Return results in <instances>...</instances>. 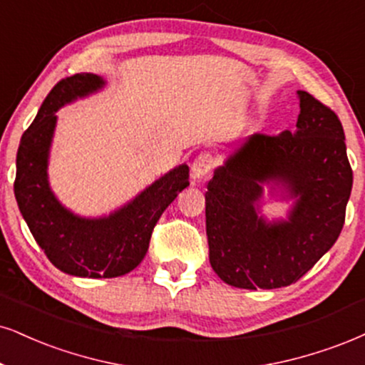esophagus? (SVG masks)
<instances>
[{
    "label": "esophagus",
    "instance_id": "1",
    "mask_svg": "<svg viewBox=\"0 0 365 365\" xmlns=\"http://www.w3.org/2000/svg\"><path fill=\"white\" fill-rule=\"evenodd\" d=\"M215 165V157L210 154V152H201L200 155L196 157L195 162L191 165V175L192 179H201L205 178L206 174L213 169Z\"/></svg>",
    "mask_w": 365,
    "mask_h": 365
}]
</instances>
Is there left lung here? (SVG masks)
I'll list each match as a JSON object with an SVG mask.
<instances>
[{
	"instance_id": "left-lung-1",
	"label": "left lung",
	"mask_w": 365,
	"mask_h": 365,
	"mask_svg": "<svg viewBox=\"0 0 365 365\" xmlns=\"http://www.w3.org/2000/svg\"><path fill=\"white\" fill-rule=\"evenodd\" d=\"M296 130L254 133L215 170L206 191L210 264L227 284L276 289L307 274L339 238L352 191L341 123L298 91ZM264 182L281 183L295 205L287 220L258 213Z\"/></svg>"
}]
</instances>
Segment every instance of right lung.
<instances>
[{
    "mask_svg": "<svg viewBox=\"0 0 365 365\" xmlns=\"http://www.w3.org/2000/svg\"><path fill=\"white\" fill-rule=\"evenodd\" d=\"M103 86V78L89 73L58 81L21 137L16 154L18 208L48 260L78 277H118L133 271L145 257L160 215L190 186V168L182 164L108 217L83 218L58 203L47 175L56 111Z\"/></svg>",
    "mask_w": 365,
    "mask_h": 365,
    "instance_id": "add662e5",
    "label": "right lung"
}]
</instances>
